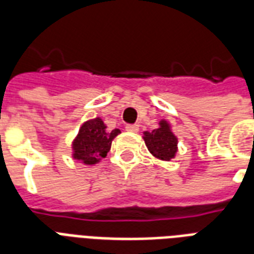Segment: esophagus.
Segmentation results:
<instances>
[{"label":"esophagus","mask_w":254,"mask_h":254,"mask_svg":"<svg viewBox=\"0 0 254 254\" xmlns=\"http://www.w3.org/2000/svg\"><path fill=\"white\" fill-rule=\"evenodd\" d=\"M125 129H127V131L135 133V131H138L139 127H138V125H137V124H133V125H127V127H125Z\"/></svg>","instance_id":"34e87169"}]
</instances>
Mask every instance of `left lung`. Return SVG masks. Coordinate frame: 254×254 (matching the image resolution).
I'll return each instance as SVG.
<instances>
[{"label": "left lung", "instance_id": "left-lung-1", "mask_svg": "<svg viewBox=\"0 0 254 254\" xmlns=\"http://www.w3.org/2000/svg\"><path fill=\"white\" fill-rule=\"evenodd\" d=\"M143 139L147 149L155 158L170 161L175 157L178 150V138L170 129L167 121L162 120L158 129L143 133Z\"/></svg>", "mask_w": 254, "mask_h": 254}]
</instances>
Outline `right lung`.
<instances>
[{"instance_id":"right-lung-1","label":"right lung","mask_w":254,"mask_h":254,"mask_svg":"<svg viewBox=\"0 0 254 254\" xmlns=\"http://www.w3.org/2000/svg\"><path fill=\"white\" fill-rule=\"evenodd\" d=\"M120 133V129L107 130L101 119L89 120L81 125L79 134L72 142V157L84 165H95L105 158L111 150L112 141Z\"/></svg>"}]
</instances>
